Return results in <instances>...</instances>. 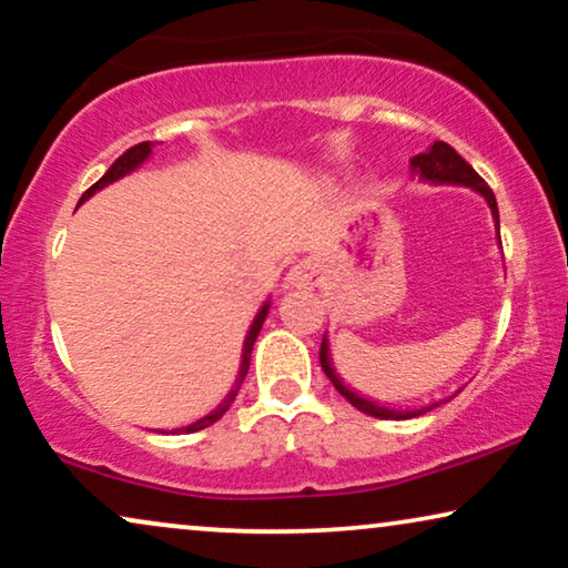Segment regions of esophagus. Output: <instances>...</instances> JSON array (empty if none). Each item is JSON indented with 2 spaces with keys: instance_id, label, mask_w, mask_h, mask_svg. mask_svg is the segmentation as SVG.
Instances as JSON below:
<instances>
[{
  "instance_id": "esophagus-1",
  "label": "esophagus",
  "mask_w": 568,
  "mask_h": 568,
  "mask_svg": "<svg viewBox=\"0 0 568 568\" xmlns=\"http://www.w3.org/2000/svg\"><path fill=\"white\" fill-rule=\"evenodd\" d=\"M290 282L294 286H315L321 282V268L315 261H300L297 266L290 271Z\"/></svg>"
}]
</instances>
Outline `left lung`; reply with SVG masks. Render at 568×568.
I'll return each instance as SVG.
<instances>
[{
	"mask_svg": "<svg viewBox=\"0 0 568 568\" xmlns=\"http://www.w3.org/2000/svg\"><path fill=\"white\" fill-rule=\"evenodd\" d=\"M410 168H414V173L422 175L424 181L460 183V185H470V189H476L478 193H484L488 206H491V214L496 220V230H499V206H496L494 191L488 189V183L484 181V178H480L476 170H473L468 162H465L460 154H457L447 142H434L429 152L416 154V158L410 160ZM321 367H323L325 375H328L333 387H336V390L344 395V398L352 403L354 408H359L362 414H369V416H377V418H395V422H400V418L422 416V414H426V410H432L434 406H437V403H434V406H426V408H418V410H395V408H385V406H377V403H372V400L359 398V395L348 390V387L338 379L336 372H333L331 359H328V341H325V336H323V344H321Z\"/></svg>",
	"mask_w": 568,
	"mask_h": 568,
	"instance_id": "obj_1",
	"label": "left lung"
}]
</instances>
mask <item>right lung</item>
<instances>
[{
    "instance_id": "right-lung-1",
    "label": "right lung",
    "mask_w": 568,
    "mask_h": 568,
    "mask_svg": "<svg viewBox=\"0 0 568 568\" xmlns=\"http://www.w3.org/2000/svg\"><path fill=\"white\" fill-rule=\"evenodd\" d=\"M150 152H152V142H142V144L129 146V150L123 152L121 158L115 160L111 168H108V173H105L103 178H100L98 183H92L90 189L82 193L80 204H82L84 199H90L92 193L103 189V185L113 183V181H119L121 175H126V173H131V170H134L136 165H142V162L146 160V154H150ZM266 315H268V302L258 310V315H255V321H253V325H251V331H247V336H245V346H243V364H240V372H237L235 387H232V390L227 393V398H224V400L220 403V406H216V408L212 410V414H206L204 418H199V422H193L191 426H185V429H181V432H199V429H206V426H212L214 422H220V418H222L224 414H227V408L232 406V400H235V395H237V390H240V385H243V379H245V375H247V367H251V352H253V344H255V338H258L261 325H263V321H266ZM175 432H178V429H175Z\"/></svg>"
}]
</instances>
